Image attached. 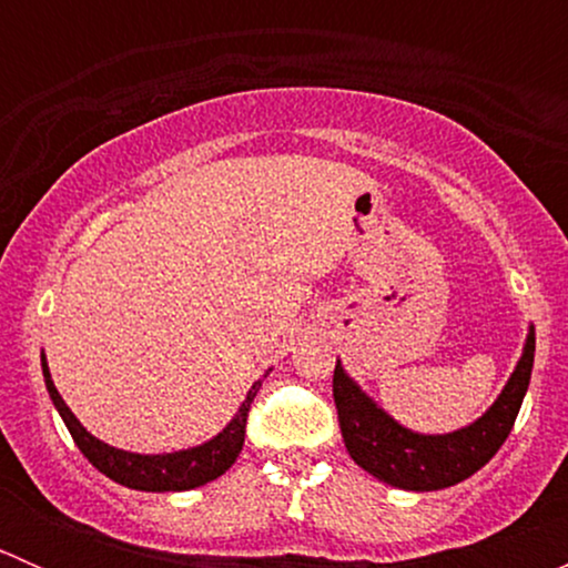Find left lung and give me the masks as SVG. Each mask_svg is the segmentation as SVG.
<instances>
[{
    "label": "left lung",
    "mask_w": 568,
    "mask_h": 568,
    "mask_svg": "<svg viewBox=\"0 0 568 568\" xmlns=\"http://www.w3.org/2000/svg\"><path fill=\"white\" fill-rule=\"evenodd\" d=\"M532 357H536V332L530 329L528 346L500 398L473 426L443 437H423L406 432L387 417L379 406L343 374L341 363L332 376L337 420L348 456L385 484L412 491H434L454 486L478 473L500 450L511 434L525 393L530 385Z\"/></svg>",
    "instance_id": "obj_1"
}]
</instances>
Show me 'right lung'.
<instances>
[{
  "label": "right lung",
  "mask_w": 568,
  "mask_h": 568,
  "mask_svg": "<svg viewBox=\"0 0 568 568\" xmlns=\"http://www.w3.org/2000/svg\"><path fill=\"white\" fill-rule=\"evenodd\" d=\"M43 376H45V390H49L51 400H54L57 412L65 420L68 432H71L73 443L82 450L84 459L93 464L99 473H104L106 478L118 480V484L129 486V489L140 491H183L194 489V486H203L209 480L220 478L236 456L242 454L244 434H247V417H250V404L255 400L257 390H261V382L252 385L247 393V400L242 404L239 415L227 423L225 432L220 437H214L211 443L200 445V448L181 450V454H168V456H140V454H125V450L109 448L106 443L95 439L93 434H88L82 428V423L73 417V412L68 409L65 400L57 393L54 382H51L49 368L43 363Z\"/></svg>",
  "instance_id": "add662e5"
}]
</instances>
